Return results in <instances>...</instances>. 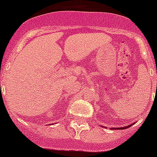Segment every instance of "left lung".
<instances>
[{
    "label": "left lung",
    "mask_w": 157,
    "mask_h": 157,
    "mask_svg": "<svg viewBox=\"0 0 157 157\" xmlns=\"http://www.w3.org/2000/svg\"><path fill=\"white\" fill-rule=\"evenodd\" d=\"M132 124H130V125H129V126H125V127H121V128H112V129H126V128H128V127H129V126H131V125H132Z\"/></svg>",
    "instance_id": "obj_1"
}]
</instances>
